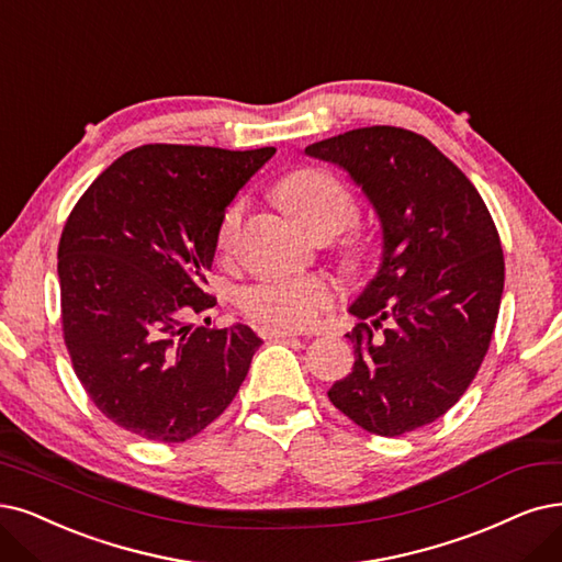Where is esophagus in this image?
<instances>
[{
  "mask_svg": "<svg viewBox=\"0 0 562 562\" xmlns=\"http://www.w3.org/2000/svg\"><path fill=\"white\" fill-rule=\"evenodd\" d=\"M259 336L263 340H273V338H296L299 334L292 328H280V326H261Z\"/></svg>",
  "mask_w": 562,
  "mask_h": 562,
  "instance_id": "1",
  "label": "esophagus"
}]
</instances>
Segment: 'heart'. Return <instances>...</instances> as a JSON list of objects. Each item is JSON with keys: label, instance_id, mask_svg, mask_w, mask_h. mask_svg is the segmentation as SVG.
<instances>
[{"label": "heart", "instance_id": "obj_1", "mask_svg": "<svg viewBox=\"0 0 562 562\" xmlns=\"http://www.w3.org/2000/svg\"><path fill=\"white\" fill-rule=\"evenodd\" d=\"M278 196L289 213L310 234L319 224H342L355 203L347 187L326 171L303 169L286 176ZM243 217V203H232L217 226L220 249H232ZM334 301V284L322 276H276L240 289L238 305L259 324L280 328H305L319 322Z\"/></svg>", "mask_w": 562, "mask_h": 562}]
</instances>
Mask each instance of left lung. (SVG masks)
<instances>
[{"instance_id": "left-lung-1", "label": "left lung", "mask_w": 562, "mask_h": 562, "mask_svg": "<svg viewBox=\"0 0 562 562\" xmlns=\"http://www.w3.org/2000/svg\"><path fill=\"white\" fill-rule=\"evenodd\" d=\"M375 211L378 273L349 313L355 368L328 389L345 417L396 438L440 419L480 370L501 310L505 259L474 184L435 145L401 127L313 143Z\"/></svg>"}]
</instances>
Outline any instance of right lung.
<instances>
[{
	"label": "right lung",
	"mask_w": 562,
	"mask_h": 562,
	"mask_svg": "<svg viewBox=\"0 0 562 562\" xmlns=\"http://www.w3.org/2000/svg\"><path fill=\"white\" fill-rule=\"evenodd\" d=\"M276 148L140 145L80 196L57 249L61 326L90 401L120 428L184 442L238 393L261 338L207 328L217 226ZM211 322V319H207Z\"/></svg>",
	"instance_id": "right-lung-1"
}]
</instances>
